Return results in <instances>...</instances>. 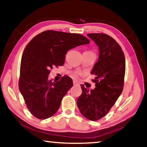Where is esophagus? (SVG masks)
I'll use <instances>...</instances> for the list:
<instances>
[{"mask_svg":"<svg viewBox=\"0 0 147 147\" xmlns=\"http://www.w3.org/2000/svg\"><path fill=\"white\" fill-rule=\"evenodd\" d=\"M73 83H74V85H80V83L78 82V81H74Z\"/></svg>","mask_w":147,"mask_h":147,"instance_id":"1","label":"esophagus"}]
</instances>
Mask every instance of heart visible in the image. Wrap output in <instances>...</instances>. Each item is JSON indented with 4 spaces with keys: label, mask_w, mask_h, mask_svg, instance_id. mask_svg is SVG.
<instances>
[{
    "label": "heart",
    "mask_w": 147,
    "mask_h": 147,
    "mask_svg": "<svg viewBox=\"0 0 147 147\" xmlns=\"http://www.w3.org/2000/svg\"><path fill=\"white\" fill-rule=\"evenodd\" d=\"M78 74H79V73H78V72H75V73L73 74V76L74 77V78H77L78 76Z\"/></svg>",
    "instance_id": "obj_1"
}]
</instances>
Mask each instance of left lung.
Listing matches in <instances>:
<instances>
[{
  "mask_svg": "<svg viewBox=\"0 0 147 147\" xmlns=\"http://www.w3.org/2000/svg\"><path fill=\"white\" fill-rule=\"evenodd\" d=\"M87 36L98 47L99 56L91 73L95 88L89 90L81 85L82 93L77 105L83 116L96 121L105 116L123 91L125 60L121 47L112 37L104 33Z\"/></svg>",
  "mask_w": 147,
  "mask_h": 147,
  "instance_id": "1",
  "label": "left lung"
}]
</instances>
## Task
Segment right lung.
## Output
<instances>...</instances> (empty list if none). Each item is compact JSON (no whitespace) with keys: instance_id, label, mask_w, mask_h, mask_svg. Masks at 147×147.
Instances as JSON below:
<instances>
[{"instance_id":"obj_1","label":"right lung","mask_w":147,"mask_h":147,"mask_svg":"<svg viewBox=\"0 0 147 147\" xmlns=\"http://www.w3.org/2000/svg\"><path fill=\"white\" fill-rule=\"evenodd\" d=\"M89 42L82 35L47 30L27 45L22 57L19 89L35 118L45 119L53 116L73 86L72 80L67 76L58 81L49 80L50 69L64 65L67 51Z\"/></svg>"}]
</instances>
